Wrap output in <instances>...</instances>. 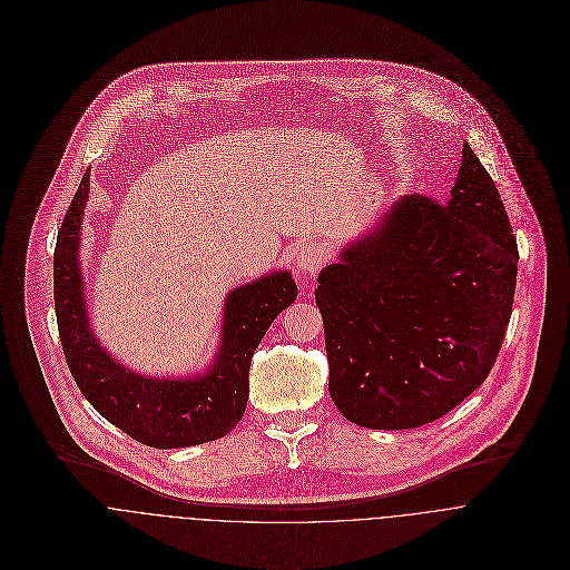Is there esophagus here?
Returning <instances> with one entry per match:
<instances>
[{"mask_svg":"<svg viewBox=\"0 0 570 570\" xmlns=\"http://www.w3.org/2000/svg\"><path fill=\"white\" fill-rule=\"evenodd\" d=\"M294 258H296V269L301 278H314L316 272L326 263L325 252L314 244L301 245Z\"/></svg>","mask_w":570,"mask_h":570,"instance_id":"esophagus-1","label":"esophagus"}]
</instances>
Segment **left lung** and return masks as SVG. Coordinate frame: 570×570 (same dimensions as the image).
<instances>
[{
  "mask_svg": "<svg viewBox=\"0 0 570 570\" xmlns=\"http://www.w3.org/2000/svg\"><path fill=\"white\" fill-rule=\"evenodd\" d=\"M518 244L470 145L443 202L404 195L318 276L328 395L373 430L419 428L470 397L511 318Z\"/></svg>",
  "mask_w": 570,
  "mask_h": 570,
  "instance_id": "obj_1",
  "label": "left lung"
}]
</instances>
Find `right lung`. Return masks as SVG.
<instances>
[{
    "instance_id": "1",
    "label": "right lung",
    "mask_w": 570,
    "mask_h": 570,
    "mask_svg": "<svg viewBox=\"0 0 570 570\" xmlns=\"http://www.w3.org/2000/svg\"><path fill=\"white\" fill-rule=\"evenodd\" d=\"M87 193L89 173L82 175L55 247V312L77 386L109 423L145 445L170 450L226 436L244 416L249 362L258 342L298 296L292 274L274 272L228 294L222 346L204 375L188 380L138 375L98 344L87 321L79 263Z\"/></svg>"
}]
</instances>
